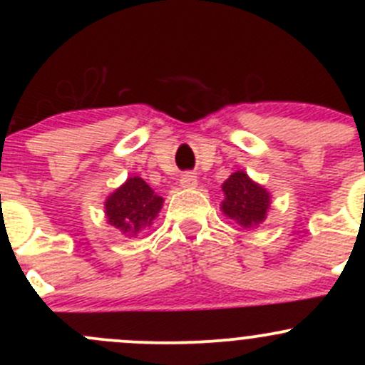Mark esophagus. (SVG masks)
I'll use <instances>...</instances> for the list:
<instances>
[{"label":"esophagus","instance_id":"obj_1","mask_svg":"<svg viewBox=\"0 0 365 365\" xmlns=\"http://www.w3.org/2000/svg\"><path fill=\"white\" fill-rule=\"evenodd\" d=\"M180 185H182L183 189H194V187H197L196 173H183V175L180 176Z\"/></svg>","mask_w":365,"mask_h":365}]
</instances>
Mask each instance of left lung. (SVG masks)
<instances>
[{
    "label": "left lung",
    "mask_w": 365,
    "mask_h": 365,
    "mask_svg": "<svg viewBox=\"0 0 365 365\" xmlns=\"http://www.w3.org/2000/svg\"><path fill=\"white\" fill-rule=\"evenodd\" d=\"M224 215L237 220L240 226L252 227L267 219L270 208V192L249 178L247 173L237 171L222 183Z\"/></svg>",
    "instance_id": "obj_1"
}]
</instances>
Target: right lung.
Returning <instances> with one entry per match:
<instances>
[{
  "mask_svg": "<svg viewBox=\"0 0 365 365\" xmlns=\"http://www.w3.org/2000/svg\"><path fill=\"white\" fill-rule=\"evenodd\" d=\"M162 203L164 200L153 192L145 180L134 176L114 190L106 200L104 208L111 226L123 235L134 237L143 227L152 226L155 217L159 215Z\"/></svg>",
  "mask_w": 365,
  "mask_h": 365,
  "instance_id": "right-lung-1",
  "label": "right lung"
}]
</instances>
